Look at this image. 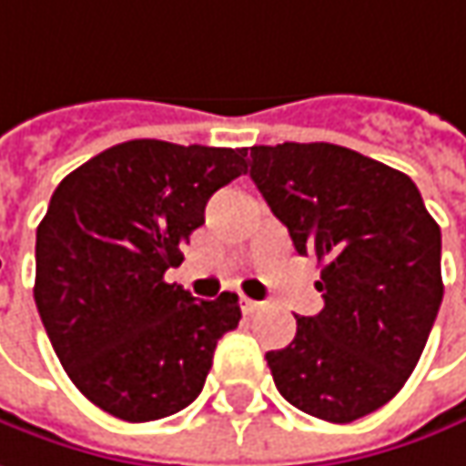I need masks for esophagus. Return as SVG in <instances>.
Segmentation results:
<instances>
[{
	"mask_svg": "<svg viewBox=\"0 0 466 466\" xmlns=\"http://www.w3.org/2000/svg\"><path fill=\"white\" fill-rule=\"evenodd\" d=\"M261 309V301H253V299H242V312L245 315H253V312H258Z\"/></svg>",
	"mask_w": 466,
	"mask_h": 466,
	"instance_id": "esophagus-1",
	"label": "esophagus"
}]
</instances>
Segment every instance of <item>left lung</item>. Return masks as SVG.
<instances>
[{
    "label": "left lung",
    "mask_w": 466,
    "mask_h": 466,
    "mask_svg": "<svg viewBox=\"0 0 466 466\" xmlns=\"http://www.w3.org/2000/svg\"><path fill=\"white\" fill-rule=\"evenodd\" d=\"M248 173L319 267L325 307L267 365L299 410L347 424L402 390L443 301L441 227L416 184L336 144L253 147Z\"/></svg>",
    "instance_id": "1"
}]
</instances>
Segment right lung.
<instances>
[{"label": "right lung", "instance_id": "right-lung-1", "mask_svg": "<svg viewBox=\"0 0 466 466\" xmlns=\"http://www.w3.org/2000/svg\"><path fill=\"white\" fill-rule=\"evenodd\" d=\"M248 170L245 148L125 141L53 191L36 229L34 301L74 387L122 421L197 400L237 293L197 301L165 272L205 224L213 191Z\"/></svg>", "mask_w": 466, "mask_h": 466}]
</instances>
